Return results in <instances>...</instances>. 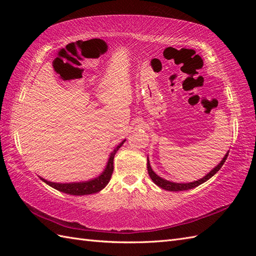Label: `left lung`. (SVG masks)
Instances as JSON below:
<instances>
[{"label": "left lung", "mask_w": 256, "mask_h": 256, "mask_svg": "<svg viewBox=\"0 0 256 256\" xmlns=\"http://www.w3.org/2000/svg\"><path fill=\"white\" fill-rule=\"evenodd\" d=\"M228 155H229V152L224 155V160H222L218 166H216L214 170H212L209 174H206V175L204 177L199 179V180H196V182H186V184H178V182H168L166 180V179H162L160 178L158 175H156V174L153 172V170H152L150 167V160H148V175L150 177L152 180L154 182V184H156L157 186L165 189V190H170V192H182V190H189V189H192L194 187H198L199 184H204V182L208 180V179H210L212 176L214 175V174L218 172L220 170V168L224 166V162L226 160Z\"/></svg>", "instance_id": "1"}]
</instances>
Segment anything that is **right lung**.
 <instances>
[{
	"label": "right lung",
	"instance_id": "right-lung-1",
	"mask_svg": "<svg viewBox=\"0 0 256 256\" xmlns=\"http://www.w3.org/2000/svg\"><path fill=\"white\" fill-rule=\"evenodd\" d=\"M125 142V140L122 143H120L114 150L111 153L110 157H108V164L106 170H103L100 176H98L96 178H94L92 180L89 182H69V184H58V182H48L44 178H40L42 182H46L47 184H50V187L55 188L59 192L68 194H72V196H84V194H96L99 192L100 190L104 188L106 184H108L112 176L113 172V160H114V155H116L118 148H121L123 143Z\"/></svg>",
	"mask_w": 256,
	"mask_h": 256
}]
</instances>
